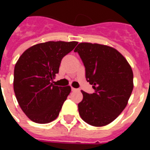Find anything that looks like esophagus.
I'll return each instance as SVG.
<instances>
[{
	"label": "esophagus",
	"instance_id": "obj_1",
	"mask_svg": "<svg viewBox=\"0 0 150 150\" xmlns=\"http://www.w3.org/2000/svg\"><path fill=\"white\" fill-rule=\"evenodd\" d=\"M71 90H72V91H79V89H76V88H71Z\"/></svg>",
	"mask_w": 150,
	"mask_h": 150
}]
</instances>
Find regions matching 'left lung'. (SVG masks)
Here are the masks:
<instances>
[{"mask_svg": "<svg viewBox=\"0 0 150 150\" xmlns=\"http://www.w3.org/2000/svg\"><path fill=\"white\" fill-rule=\"evenodd\" d=\"M85 67L86 79L94 93L82 91L79 112L96 127L112 122L125 108L133 89V73L128 61L112 47L81 42L75 48Z\"/></svg>", "mask_w": 150, "mask_h": 150, "instance_id": "left-lung-1", "label": "left lung"}]
</instances>
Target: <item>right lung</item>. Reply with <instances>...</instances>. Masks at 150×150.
I'll return each instance as SVG.
<instances>
[{"label":"right lung","instance_id":"add662e5","mask_svg":"<svg viewBox=\"0 0 150 150\" xmlns=\"http://www.w3.org/2000/svg\"><path fill=\"white\" fill-rule=\"evenodd\" d=\"M77 42H46L31 46L14 67L13 89L21 110L35 123L46 124L59 116L71 91L70 86L59 87L53 78L59 73L62 58Z\"/></svg>","mask_w":150,"mask_h":150}]
</instances>
